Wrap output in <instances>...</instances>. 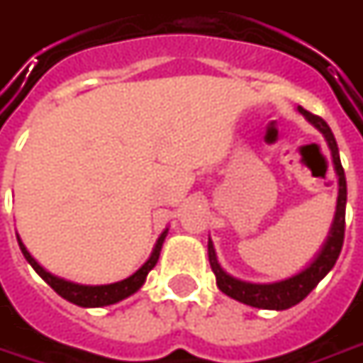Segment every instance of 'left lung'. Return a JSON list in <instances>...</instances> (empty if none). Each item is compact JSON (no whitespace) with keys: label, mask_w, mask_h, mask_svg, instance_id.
Masks as SVG:
<instances>
[{"label":"left lung","mask_w":363,"mask_h":363,"mask_svg":"<svg viewBox=\"0 0 363 363\" xmlns=\"http://www.w3.org/2000/svg\"><path fill=\"white\" fill-rule=\"evenodd\" d=\"M298 111L304 115L308 123H312L326 139L328 147L332 150V161H334V169L337 174V202H336V214L330 226L326 240L322 244L320 252L314 256V260L306 266L304 270H300L298 274L290 276L280 282H270V284H254V282H244L234 278L228 272H224L223 266L216 260V252H214L213 240H208V260H211V268H213L214 276H216V286L220 288V292L230 296L234 300L242 302L252 308H262V310H288L298 302H302L306 296L310 294L318 282L334 268L337 256L342 252V244H344V233H346V174H344V167L340 162V152H337L336 139L334 133L328 127V123L318 115L308 113L302 107Z\"/></svg>","instance_id":"8db88e82"}]
</instances>
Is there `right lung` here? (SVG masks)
<instances>
[{"instance_id":"right-lung-1","label":"right lung","mask_w":363,"mask_h":363,"mask_svg":"<svg viewBox=\"0 0 363 363\" xmlns=\"http://www.w3.org/2000/svg\"><path fill=\"white\" fill-rule=\"evenodd\" d=\"M167 233H169V228L159 236V240H157L155 248H152V252H150L149 260L140 266L135 274H130L129 278H125V280H121V282H115V284H101V286L75 284V282L63 280V278H59V276H53L51 272H47L45 268L39 264L35 258L29 254V250L26 248V244L21 242V238H19V236H17V242H19V248H21V252H23V256H26L27 262L33 266V270H35L37 274L41 276L47 284L51 286V288H53L61 298L69 300L71 304L83 306V308H101V306L117 304V302H121V300H125V298H129V296L135 294L137 290H140V286L145 284V280H147V274H149L150 270L155 268L157 260H159V256H161V248H162V242H164V238H167Z\"/></svg>"}]
</instances>
